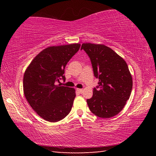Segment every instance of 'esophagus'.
I'll return each instance as SVG.
<instances>
[{"label": "esophagus", "mask_w": 156, "mask_h": 156, "mask_svg": "<svg viewBox=\"0 0 156 156\" xmlns=\"http://www.w3.org/2000/svg\"><path fill=\"white\" fill-rule=\"evenodd\" d=\"M76 91L78 92V93L82 94L83 92V90L82 89H76Z\"/></svg>", "instance_id": "1"}]
</instances>
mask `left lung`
<instances>
[{"instance_id":"8db88e82","label":"left lung","mask_w":156,"mask_h":156,"mask_svg":"<svg viewBox=\"0 0 156 156\" xmlns=\"http://www.w3.org/2000/svg\"><path fill=\"white\" fill-rule=\"evenodd\" d=\"M81 49L90 58L98 85L87 100L89 109L98 117L109 118L119 113L131 93L133 80L127 64L104 44L83 43Z\"/></svg>"}]
</instances>
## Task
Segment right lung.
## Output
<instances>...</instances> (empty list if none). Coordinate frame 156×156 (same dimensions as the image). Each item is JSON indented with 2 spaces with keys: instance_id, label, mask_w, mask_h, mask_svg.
Returning a JSON list of instances; mask_svg holds the SVG:
<instances>
[{
  "instance_id": "1",
  "label": "right lung",
  "mask_w": 156,
  "mask_h": 156,
  "mask_svg": "<svg viewBox=\"0 0 156 156\" xmlns=\"http://www.w3.org/2000/svg\"><path fill=\"white\" fill-rule=\"evenodd\" d=\"M80 44L52 46L34 58L23 77V91L31 108L49 122L62 120L71 112L76 97L73 88L56 84L65 80V68Z\"/></svg>"
}]
</instances>
